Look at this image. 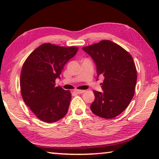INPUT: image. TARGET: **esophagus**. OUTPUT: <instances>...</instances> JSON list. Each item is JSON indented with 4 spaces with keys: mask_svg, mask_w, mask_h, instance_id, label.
Returning <instances> with one entry per match:
<instances>
[{
    "mask_svg": "<svg viewBox=\"0 0 159 159\" xmlns=\"http://www.w3.org/2000/svg\"><path fill=\"white\" fill-rule=\"evenodd\" d=\"M74 92L76 93H79V94H82L85 92V90H74Z\"/></svg>",
    "mask_w": 159,
    "mask_h": 159,
    "instance_id": "esophagus-1",
    "label": "esophagus"
}]
</instances>
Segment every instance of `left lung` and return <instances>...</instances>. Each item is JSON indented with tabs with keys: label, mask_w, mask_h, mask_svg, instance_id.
Wrapping results in <instances>:
<instances>
[{
	"label": "left lung",
	"mask_w": 159,
	"mask_h": 159,
	"mask_svg": "<svg viewBox=\"0 0 159 159\" xmlns=\"http://www.w3.org/2000/svg\"><path fill=\"white\" fill-rule=\"evenodd\" d=\"M83 50L95 61L98 78L100 75L104 77L103 92L93 91L95 98L91 111L101 118H115L127 108L134 94L137 69L133 59L122 47L108 40Z\"/></svg>",
	"instance_id": "obj_1"
}]
</instances>
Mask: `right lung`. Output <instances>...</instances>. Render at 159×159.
<instances>
[{"instance_id": "1", "label": "right lung", "mask_w": 159, "mask_h": 159, "mask_svg": "<svg viewBox=\"0 0 159 159\" xmlns=\"http://www.w3.org/2000/svg\"><path fill=\"white\" fill-rule=\"evenodd\" d=\"M79 48L43 43L26 58L20 75V90L25 104L42 121L54 123L68 111L71 94L55 80Z\"/></svg>"}]
</instances>
